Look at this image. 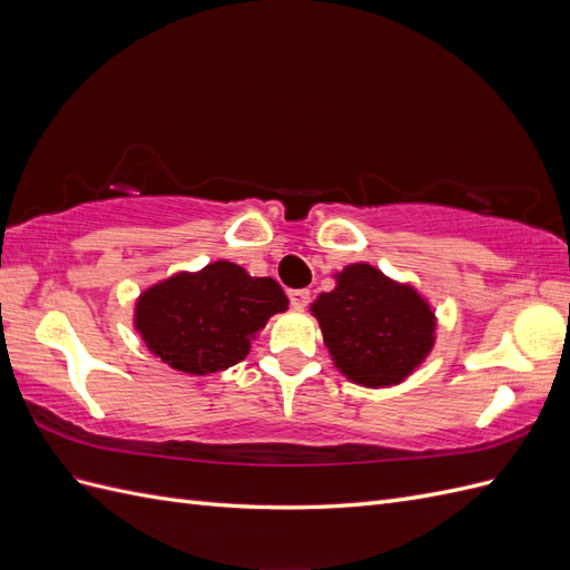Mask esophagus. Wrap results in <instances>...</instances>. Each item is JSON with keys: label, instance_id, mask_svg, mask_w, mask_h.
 I'll return each instance as SVG.
<instances>
[{"label": "esophagus", "instance_id": "obj_1", "mask_svg": "<svg viewBox=\"0 0 570 570\" xmlns=\"http://www.w3.org/2000/svg\"><path fill=\"white\" fill-rule=\"evenodd\" d=\"M308 299H312V292L308 289H292L289 292V304H292V308H297V312H302V308L308 306Z\"/></svg>", "mask_w": 570, "mask_h": 570}]
</instances>
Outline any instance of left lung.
Segmentation results:
<instances>
[{"instance_id":"obj_1","label":"left lung","mask_w":570,"mask_h":570,"mask_svg":"<svg viewBox=\"0 0 570 570\" xmlns=\"http://www.w3.org/2000/svg\"><path fill=\"white\" fill-rule=\"evenodd\" d=\"M312 314L335 366L364 387L402 383L435 342V314L428 302L368 264L337 273V287L323 292Z\"/></svg>"}]
</instances>
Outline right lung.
Instances as JSON below:
<instances>
[{
	"mask_svg": "<svg viewBox=\"0 0 570 570\" xmlns=\"http://www.w3.org/2000/svg\"><path fill=\"white\" fill-rule=\"evenodd\" d=\"M285 308V292L273 278H252L243 266L214 262L145 289L135 327L168 366L206 375L243 361L254 335Z\"/></svg>",
	"mask_w": 570,
	"mask_h": 570,
	"instance_id": "add662e5",
	"label": "right lung"
}]
</instances>
